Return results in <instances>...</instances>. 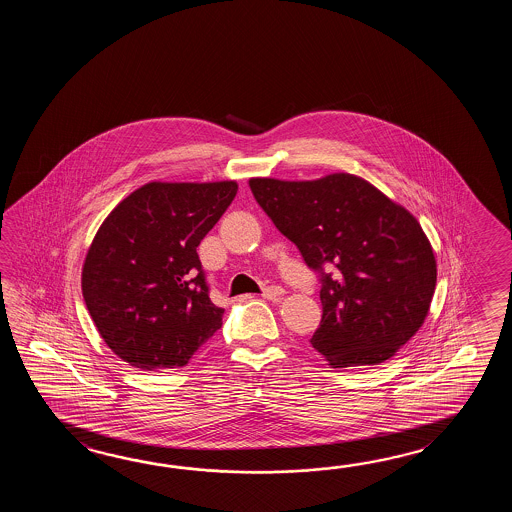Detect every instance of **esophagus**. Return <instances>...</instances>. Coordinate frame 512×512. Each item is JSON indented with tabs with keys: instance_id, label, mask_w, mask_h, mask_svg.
I'll return each mask as SVG.
<instances>
[{
	"instance_id": "1",
	"label": "esophagus",
	"mask_w": 512,
	"mask_h": 512,
	"mask_svg": "<svg viewBox=\"0 0 512 512\" xmlns=\"http://www.w3.org/2000/svg\"><path fill=\"white\" fill-rule=\"evenodd\" d=\"M283 293H285V291H283L282 287H276V285H274V287L263 289L261 296L267 298V300H278V298H282Z\"/></svg>"
}]
</instances>
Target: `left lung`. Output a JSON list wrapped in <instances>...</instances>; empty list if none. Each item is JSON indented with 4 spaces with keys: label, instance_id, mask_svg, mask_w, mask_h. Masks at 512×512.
<instances>
[{
    "label": "left lung",
    "instance_id": "8db88e82",
    "mask_svg": "<svg viewBox=\"0 0 512 512\" xmlns=\"http://www.w3.org/2000/svg\"><path fill=\"white\" fill-rule=\"evenodd\" d=\"M249 185L320 272L324 315L313 348L331 368L392 359L425 324L437 280L434 249L414 214L346 172L315 181L252 177Z\"/></svg>",
    "mask_w": 512,
    "mask_h": 512
}]
</instances>
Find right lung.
Masks as SVG:
<instances>
[{
  "mask_svg": "<svg viewBox=\"0 0 512 512\" xmlns=\"http://www.w3.org/2000/svg\"><path fill=\"white\" fill-rule=\"evenodd\" d=\"M238 194L236 181L146 183L102 221L82 294L102 340L146 371L181 368L221 327L197 245Z\"/></svg>",
  "mask_w": 512,
  "mask_h": 512,
  "instance_id": "obj_1",
  "label": "right lung"
}]
</instances>
